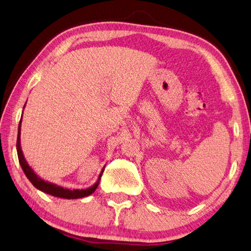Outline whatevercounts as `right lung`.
Instances as JSON below:
<instances>
[{
	"label": "right lung",
	"mask_w": 251,
	"mask_h": 251,
	"mask_svg": "<svg viewBox=\"0 0 251 251\" xmlns=\"http://www.w3.org/2000/svg\"><path fill=\"white\" fill-rule=\"evenodd\" d=\"M25 109V107H24ZM24 114V111H22ZM21 120L22 117L19 122V126H18V136H17V153H18V159H19V163L21 165V169L24 171L25 176L27 177V179L31 181V183L38 190H41L42 192H45L47 194H50V196L55 197V198H62V199H68V200H74V199H80V198H85L90 196L96 189L98 188L100 179H101V176L103 174V170L100 173V175L98 177L97 182L92 185L91 187H89L87 189H68V188H63L61 186L55 185V183L49 182L47 180H44L43 178L38 176L36 173L33 171L31 166L27 164L26 160L25 159L24 152L21 150V144H20V133H21Z\"/></svg>",
	"instance_id": "right-lung-1"
}]
</instances>
